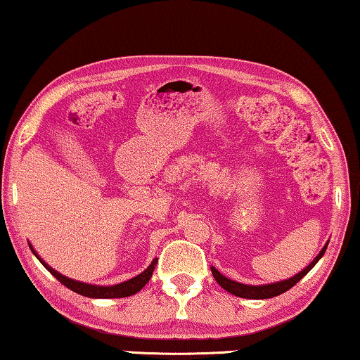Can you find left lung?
<instances>
[{
    "instance_id": "left-lung-1",
    "label": "left lung",
    "mask_w": 360,
    "mask_h": 360,
    "mask_svg": "<svg viewBox=\"0 0 360 360\" xmlns=\"http://www.w3.org/2000/svg\"><path fill=\"white\" fill-rule=\"evenodd\" d=\"M327 246H328V243L322 248V251L317 254V257H315L306 269L301 270L300 274H296L295 276H291V278H288V280L276 281V283L245 285V283H238V281H235V280L226 278V276L220 274L215 267H211V272L214 275L215 281H217V283L222 286L224 290L231 292V295H235L238 297H246V300H269V297H275V296L281 295V292L288 291L302 278V276H306L309 272H311V269L320 261V257L323 256L325 251H327Z\"/></svg>"
}]
</instances>
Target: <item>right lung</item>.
<instances>
[{
    "label": "right lung",
    "instance_id": "add662e5",
    "mask_svg": "<svg viewBox=\"0 0 360 360\" xmlns=\"http://www.w3.org/2000/svg\"><path fill=\"white\" fill-rule=\"evenodd\" d=\"M29 246H30L32 252L37 256L38 261H40L43 265H45V269L48 270V272H51L54 276H56V280H59L60 283H63L64 286H68L69 290L79 292V295H82V296L95 297V300H96V297H99V300H108V297H127V296L135 295V292L140 291L143 286L148 283L149 278H151V276H153L154 267H156V264H158V259H154V261L149 264V267L146 270H143L140 275L134 276V278L124 281V283L112 285V286H99V285L82 283V281L72 280V278H68V276H65V275H60L59 272H56V270L49 267V265L45 261H43L40 256H38L37 251L32 248V245H29Z\"/></svg>",
    "mask_w": 360,
    "mask_h": 360
}]
</instances>
